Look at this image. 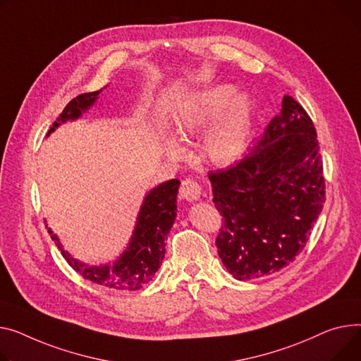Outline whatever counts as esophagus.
<instances>
[{
    "instance_id": "1",
    "label": "esophagus",
    "mask_w": 361,
    "mask_h": 361,
    "mask_svg": "<svg viewBox=\"0 0 361 361\" xmlns=\"http://www.w3.org/2000/svg\"><path fill=\"white\" fill-rule=\"evenodd\" d=\"M180 196L183 200L190 203L197 202L200 200V196H202V185L195 180L185 178L180 187Z\"/></svg>"
}]
</instances>
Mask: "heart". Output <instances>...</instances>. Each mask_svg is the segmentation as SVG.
I'll use <instances>...</instances> for the list:
<instances>
[{"mask_svg":"<svg viewBox=\"0 0 361 361\" xmlns=\"http://www.w3.org/2000/svg\"><path fill=\"white\" fill-rule=\"evenodd\" d=\"M177 135L188 137L212 128L203 142L206 157L218 165H231L243 157L252 130V103L233 84L222 82L185 97L173 114ZM168 151L177 155L174 143Z\"/></svg>","mask_w":361,"mask_h":361,"instance_id":"b5f03b06","label":"heart"}]
</instances>
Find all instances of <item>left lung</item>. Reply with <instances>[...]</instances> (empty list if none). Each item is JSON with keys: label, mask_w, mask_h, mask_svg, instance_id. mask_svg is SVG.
Masks as SVG:
<instances>
[{"label": "left lung", "mask_w": 361, "mask_h": 361, "mask_svg": "<svg viewBox=\"0 0 361 361\" xmlns=\"http://www.w3.org/2000/svg\"><path fill=\"white\" fill-rule=\"evenodd\" d=\"M224 216L218 254L236 280L271 276L302 252L322 212L325 181L317 130L303 107L284 95L280 113L250 152L209 174Z\"/></svg>", "instance_id": "left-lung-1"}]
</instances>
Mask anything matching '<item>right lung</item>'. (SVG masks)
Instances as JSON below:
<instances>
[{"mask_svg":"<svg viewBox=\"0 0 361 361\" xmlns=\"http://www.w3.org/2000/svg\"><path fill=\"white\" fill-rule=\"evenodd\" d=\"M102 91L81 94L77 99L71 100L47 132V136L55 132L58 126L80 118L82 113L95 104ZM178 187L180 180L173 178L148 191L140 204L129 244L113 262L88 266L87 262L80 261L63 250L58 235L51 228H47V232L51 233L69 266L84 279L114 290H139L152 280L161 267L165 255V239L177 216Z\"/></svg>","mask_w":361,"mask_h":361,"instance_id":"add662e5","label":"right lung"}]
</instances>
